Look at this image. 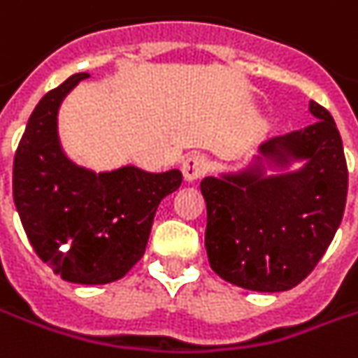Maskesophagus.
<instances>
[{
    "mask_svg": "<svg viewBox=\"0 0 358 358\" xmlns=\"http://www.w3.org/2000/svg\"><path fill=\"white\" fill-rule=\"evenodd\" d=\"M206 166H208V162H206V158L200 155H190L186 156V160L182 162V174H184V180L186 182H194V180H198L202 176L203 172H206Z\"/></svg>",
    "mask_w": 358,
    "mask_h": 358,
    "instance_id": "34e87169",
    "label": "esophagus"
}]
</instances>
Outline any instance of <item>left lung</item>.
Returning <instances> with one entry per match:
<instances>
[{"instance_id": "1", "label": "left lung", "mask_w": 358, "mask_h": 358, "mask_svg": "<svg viewBox=\"0 0 358 358\" xmlns=\"http://www.w3.org/2000/svg\"><path fill=\"white\" fill-rule=\"evenodd\" d=\"M317 120L259 146L255 162L236 174L208 176L206 252L222 279L243 289L278 293L299 285L319 264L339 228L349 172L329 110L309 103ZM299 171L264 174V164Z\"/></svg>"}]
</instances>
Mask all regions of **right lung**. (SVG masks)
Listing matches in <instances>:
<instances>
[{"instance_id":"obj_1","label":"right lung","mask_w":358,"mask_h":358,"mask_svg":"<svg viewBox=\"0 0 358 358\" xmlns=\"http://www.w3.org/2000/svg\"><path fill=\"white\" fill-rule=\"evenodd\" d=\"M87 73L49 91L29 117L13 160V202L35 253L80 285L124 278L144 255L158 203L182 184L180 170L136 166L93 172L61 148L57 113Z\"/></svg>"}]
</instances>
